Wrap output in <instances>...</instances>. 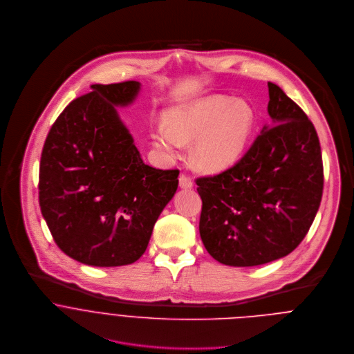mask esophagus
<instances>
[{
    "label": "esophagus",
    "mask_w": 354,
    "mask_h": 354,
    "mask_svg": "<svg viewBox=\"0 0 354 354\" xmlns=\"http://www.w3.org/2000/svg\"><path fill=\"white\" fill-rule=\"evenodd\" d=\"M178 184H180V188H181V189H191V188L194 187L192 180H191L189 177L184 176V174H181V176H180V178H178Z\"/></svg>",
    "instance_id": "1"
}]
</instances>
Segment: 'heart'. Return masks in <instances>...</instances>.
Segmentation results:
<instances>
[{"mask_svg": "<svg viewBox=\"0 0 354 354\" xmlns=\"http://www.w3.org/2000/svg\"><path fill=\"white\" fill-rule=\"evenodd\" d=\"M165 122L166 126H159L152 134L156 147L174 153L183 142L194 140V163L205 171L218 173L241 158L257 118L247 103L217 96L176 107L166 114Z\"/></svg>", "mask_w": 354, "mask_h": 354, "instance_id": "1", "label": "heart"}]
</instances>
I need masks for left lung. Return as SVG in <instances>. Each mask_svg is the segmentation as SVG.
Returning <instances> with one entry per match:
<instances>
[{
    "mask_svg": "<svg viewBox=\"0 0 354 354\" xmlns=\"http://www.w3.org/2000/svg\"><path fill=\"white\" fill-rule=\"evenodd\" d=\"M270 122L231 169L196 180L199 232L209 254L230 266L288 255L308 234L323 195V159L313 123L268 82Z\"/></svg>",
    "mask_w": 354,
    "mask_h": 354,
    "instance_id": "1",
    "label": "left lung"
}]
</instances>
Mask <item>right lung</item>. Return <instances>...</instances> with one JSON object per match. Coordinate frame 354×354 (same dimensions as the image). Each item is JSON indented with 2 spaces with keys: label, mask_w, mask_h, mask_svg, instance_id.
I'll use <instances>...</instances> for the list:
<instances>
[{
  "label": "right lung",
  "mask_w": 354,
  "mask_h": 354,
  "mask_svg": "<svg viewBox=\"0 0 354 354\" xmlns=\"http://www.w3.org/2000/svg\"><path fill=\"white\" fill-rule=\"evenodd\" d=\"M52 124L39 163V206L59 248L100 268L136 262L173 199L178 170L145 165L117 107L141 84L92 85Z\"/></svg>",
  "instance_id": "obj_1"
}]
</instances>
